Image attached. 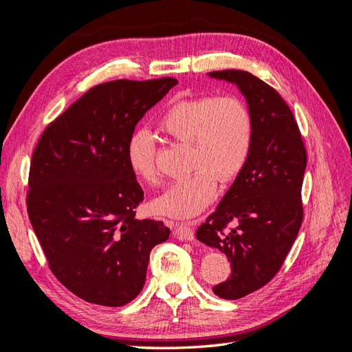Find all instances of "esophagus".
Listing matches in <instances>:
<instances>
[{
    "label": "esophagus",
    "mask_w": 352,
    "mask_h": 352,
    "mask_svg": "<svg viewBox=\"0 0 352 352\" xmlns=\"http://www.w3.org/2000/svg\"><path fill=\"white\" fill-rule=\"evenodd\" d=\"M175 235L180 241H194V230L189 225H186V223H180V225H176Z\"/></svg>",
    "instance_id": "34e87169"
}]
</instances>
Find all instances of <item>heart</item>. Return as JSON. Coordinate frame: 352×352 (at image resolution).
Wrapping results in <instances>:
<instances>
[{"label": "heart", "mask_w": 352, "mask_h": 352, "mask_svg": "<svg viewBox=\"0 0 352 352\" xmlns=\"http://www.w3.org/2000/svg\"><path fill=\"white\" fill-rule=\"evenodd\" d=\"M160 129L180 144H189V170L154 199L160 214L190 219L214 199L219 182H230L247 166L254 141V122L248 105L236 97H198L180 100L160 117ZM126 162L145 184L160 179L155 141L150 131L136 129L126 144Z\"/></svg>", "instance_id": "obj_1"}]
</instances>
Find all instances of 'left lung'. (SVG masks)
Returning <instances> with one entry per match:
<instances>
[{
	"label": "left lung",
	"mask_w": 352,
	"mask_h": 352,
	"mask_svg": "<svg viewBox=\"0 0 352 352\" xmlns=\"http://www.w3.org/2000/svg\"><path fill=\"white\" fill-rule=\"evenodd\" d=\"M208 76L235 85L254 122L247 166L195 233L232 265L230 278L212 291L223 300H238L274 278L296 239L307 153L291 109L267 83L243 70L210 72ZM230 221L237 226L229 231Z\"/></svg>",
	"instance_id": "8db88e82"
}]
</instances>
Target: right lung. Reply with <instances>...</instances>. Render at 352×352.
Returning <instances> with one entry per match:
<instances>
[{
  "label": "right lung",
  "instance_id": "1",
  "mask_svg": "<svg viewBox=\"0 0 352 352\" xmlns=\"http://www.w3.org/2000/svg\"><path fill=\"white\" fill-rule=\"evenodd\" d=\"M173 78L97 85L42 133L32 155L28 214L50 269L82 300L122 307L142 291L163 221L138 220L144 190L126 162L136 123Z\"/></svg>",
  "mask_w": 352,
  "mask_h": 352
}]
</instances>
